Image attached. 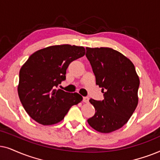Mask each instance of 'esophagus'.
Instances as JSON below:
<instances>
[{
	"instance_id": "34e87169",
	"label": "esophagus",
	"mask_w": 160,
	"mask_h": 160,
	"mask_svg": "<svg viewBox=\"0 0 160 160\" xmlns=\"http://www.w3.org/2000/svg\"><path fill=\"white\" fill-rule=\"evenodd\" d=\"M82 101H83L85 103H88L89 102V98L88 97H84L83 99H82Z\"/></svg>"
}]
</instances>
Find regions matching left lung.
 I'll return each mask as SVG.
<instances>
[{"label":"left lung","mask_w":160,"mask_h":160,"mask_svg":"<svg viewBox=\"0 0 160 160\" xmlns=\"http://www.w3.org/2000/svg\"><path fill=\"white\" fill-rule=\"evenodd\" d=\"M86 55L104 93L102 101L89 100L96 112L88 123L99 132H112L126 124L137 108L139 78L132 62L113 49L86 48Z\"/></svg>","instance_id":"left-lung-1"}]
</instances>
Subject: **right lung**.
I'll list each match as a JSON object with an SVG mask.
<instances>
[{
	"mask_svg": "<svg viewBox=\"0 0 160 160\" xmlns=\"http://www.w3.org/2000/svg\"><path fill=\"white\" fill-rule=\"evenodd\" d=\"M86 54L83 47L69 44L50 46L33 53L21 67L18 95L31 118L42 125L60 122L70 108L82 97L58 86L66 80L70 63Z\"/></svg>",
	"mask_w": 160,
	"mask_h": 160,
	"instance_id": "right-lung-1",
	"label": "right lung"
}]
</instances>
